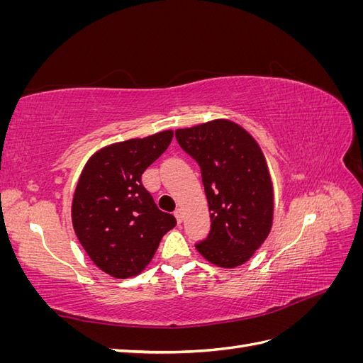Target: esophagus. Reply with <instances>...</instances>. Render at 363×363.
Segmentation results:
<instances>
[{
	"label": "esophagus",
	"instance_id": "esophagus-1",
	"mask_svg": "<svg viewBox=\"0 0 363 363\" xmlns=\"http://www.w3.org/2000/svg\"><path fill=\"white\" fill-rule=\"evenodd\" d=\"M174 215H175V218H177V223L182 224V221H183V212H182V208H175Z\"/></svg>",
	"mask_w": 363,
	"mask_h": 363
}]
</instances>
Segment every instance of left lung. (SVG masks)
I'll return each instance as SVG.
<instances>
[{
  "mask_svg": "<svg viewBox=\"0 0 363 363\" xmlns=\"http://www.w3.org/2000/svg\"><path fill=\"white\" fill-rule=\"evenodd\" d=\"M175 138L199 163L211 212V232L196 250L218 267L242 265L272 224V183L260 147L227 119L180 128Z\"/></svg>",
  "mask_w": 363,
  "mask_h": 363,
  "instance_id": "8db88e82",
  "label": "left lung"
}]
</instances>
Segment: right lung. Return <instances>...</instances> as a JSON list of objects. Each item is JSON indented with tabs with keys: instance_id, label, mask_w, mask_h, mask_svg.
I'll return each instance as SVG.
<instances>
[{
	"instance_id": "add662e5",
	"label": "right lung",
	"mask_w": 363,
	"mask_h": 363,
	"mask_svg": "<svg viewBox=\"0 0 363 363\" xmlns=\"http://www.w3.org/2000/svg\"><path fill=\"white\" fill-rule=\"evenodd\" d=\"M172 140V131L108 145L89 159L77 183L72 225L84 251L116 279L144 269L160 239L177 221L162 212L142 184V174Z\"/></svg>"
}]
</instances>
